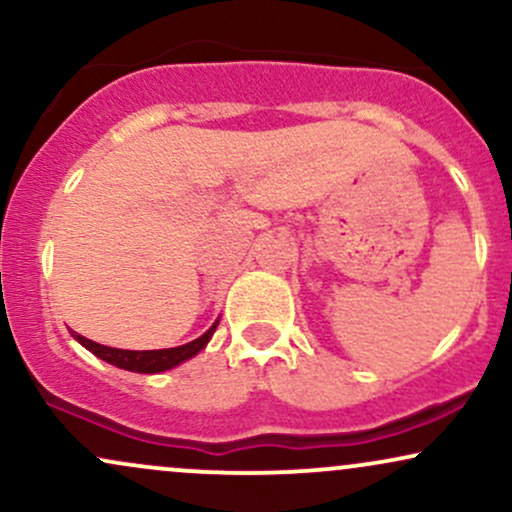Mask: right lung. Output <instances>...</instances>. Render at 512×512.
Listing matches in <instances>:
<instances>
[{
	"mask_svg": "<svg viewBox=\"0 0 512 512\" xmlns=\"http://www.w3.org/2000/svg\"><path fill=\"white\" fill-rule=\"evenodd\" d=\"M216 325H219V322H214V325H211L209 330L202 334V337L195 339V342L173 346V349H158V351L113 349V346H103L98 342H91V339L81 337V334H76V342H79L81 346H86L91 354H96L98 358H103V361L113 363V366L122 368V370H132V373H161V370L175 368L178 363L199 354V351L207 346L211 334H214V330H216Z\"/></svg>",
	"mask_w": 512,
	"mask_h": 512,
	"instance_id": "add662e5",
	"label": "right lung"
}]
</instances>
